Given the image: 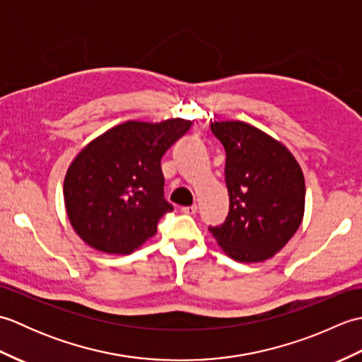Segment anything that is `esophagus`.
I'll use <instances>...</instances> for the list:
<instances>
[{"instance_id": "esophagus-1", "label": "esophagus", "mask_w": 362, "mask_h": 362, "mask_svg": "<svg viewBox=\"0 0 362 362\" xmlns=\"http://www.w3.org/2000/svg\"><path fill=\"white\" fill-rule=\"evenodd\" d=\"M182 211L185 213V214H196L197 213V205L193 204V205H189V206H183Z\"/></svg>"}]
</instances>
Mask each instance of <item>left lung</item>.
<instances>
[{"mask_svg": "<svg viewBox=\"0 0 362 362\" xmlns=\"http://www.w3.org/2000/svg\"><path fill=\"white\" fill-rule=\"evenodd\" d=\"M210 127L226 149L230 209L224 224L209 230L230 258H272L302 224V168L286 146L247 122L214 121Z\"/></svg>", "mask_w": 362, "mask_h": 362, "instance_id": "obj_1", "label": "left lung"}]
</instances>
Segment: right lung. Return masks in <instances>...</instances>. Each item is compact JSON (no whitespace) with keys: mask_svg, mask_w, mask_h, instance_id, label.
<instances>
[{"mask_svg":"<svg viewBox=\"0 0 362 362\" xmlns=\"http://www.w3.org/2000/svg\"><path fill=\"white\" fill-rule=\"evenodd\" d=\"M191 121H126L90 141L68 168L64 199L74 232L96 250L134 252L157 233L173 205L165 199L161 157Z\"/></svg>","mask_w":362,"mask_h":362,"instance_id":"right-lung-1","label":"right lung"}]
</instances>
